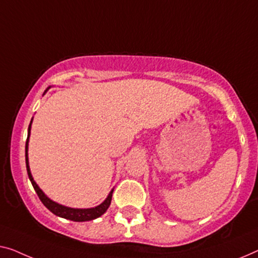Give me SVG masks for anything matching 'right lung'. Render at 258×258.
Returning a JSON list of instances; mask_svg holds the SVG:
<instances>
[{
	"mask_svg": "<svg viewBox=\"0 0 258 258\" xmlns=\"http://www.w3.org/2000/svg\"><path fill=\"white\" fill-rule=\"evenodd\" d=\"M49 88L45 90L44 95L46 94ZM32 120L33 118L31 119L29 128H28V139H26V144H25V163H26V170H28V175H29V179L32 183V186L34 191L37 192L38 197L41 201V203L47 207V209L51 211L53 214L57 215V217L63 218V219H68V220L72 221H78V222H82V221H90L94 220V219H97L101 217V215L104 214L106 212V210L109 209L110 204H111V199H112V194H113V189L110 191V194L107 195V197L105 198V201L99 204V205L95 206V207H90V209H74V207H69V206H64L61 205V204L56 203L54 201H52L51 198H48L47 196L44 194V191L38 186V184L34 182V179L32 177V174H31L30 170V166H29V138L31 134V125H32Z\"/></svg>",
	"mask_w": 258,
	"mask_h": 258,
	"instance_id": "1",
	"label": "right lung"
}]
</instances>
